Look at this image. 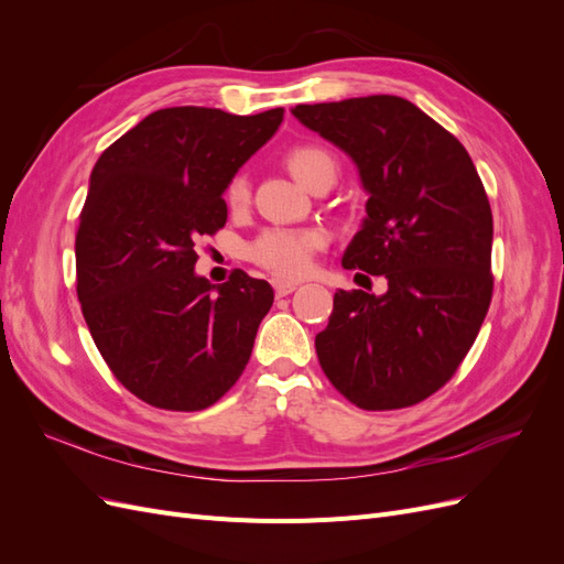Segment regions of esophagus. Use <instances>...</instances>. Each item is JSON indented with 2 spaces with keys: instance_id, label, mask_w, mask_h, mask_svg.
<instances>
[{
  "instance_id": "obj_1",
  "label": "esophagus",
  "mask_w": 564,
  "mask_h": 564,
  "mask_svg": "<svg viewBox=\"0 0 564 564\" xmlns=\"http://www.w3.org/2000/svg\"><path fill=\"white\" fill-rule=\"evenodd\" d=\"M272 286H275V294L278 296H289L292 292H296V282H284V280H275L272 282Z\"/></svg>"
}]
</instances>
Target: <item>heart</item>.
<instances>
[{
  "label": "heart",
  "mask_w": 564,
  "mask_h": 564,
  "mask_svg": "<svg viewBox=\"0 0 564 564\" xmlns=\"http://www.w3.org/2000/svg\"><path fill=\"white\" fill-rule=\"evenodd\" d=\"M284 162L289 172L305 187L319 183H334L338 176V162L332 150L317 143H296L286 150ZM224 199L230 212H245L251 202V183L245 172H237L228 178ZM324 235L311 228H265L256 235L247 247L249 261L272 272L282 280H299L311 270L315 253L324 247Z\"/></svg>",
  "instance_id": "heart-1"
}]
</instances>
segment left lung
Listing matches in <instances>:
<instances>
[{"label":"left lung","mask_w":564,"mask_h":564,"mask_svg":"<svg viewBox=\"0 0 564 564\" xmlns=\"http://www.w3.org/2000/svg\"><path fill=\"white\" fill-rule=\"evenodd\" d=\"M294 117L346 150L369 193L344 268L388 292L338 289L315 336L322 371L355 406L423 402L464 362L491 303L494 220L466 148L400 96L296 106Z\"/></svg>","instance_id":"1"}]
</instances>
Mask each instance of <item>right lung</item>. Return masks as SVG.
Segmentation results:
<instances>
[{
    "label": "right lung",
    "instance_id": "right-lung-1",
    "mask_svg": "<svg viewBox=\"0 0 564 564\" xmlns=\"http://www.w3.org/2000/svg\"><path fill=\"white\" fill-rule=\"evenodd\" d=\"M284 110L164 108L104 150L75 235L77 299L106 365L135 398L199 412L242 377L272 286L235 268L195 275L197 242L226 226L228 178Z\"/></svg>",
    "mask_w": 564,
    "mask_h": 564
}]
</instances>
